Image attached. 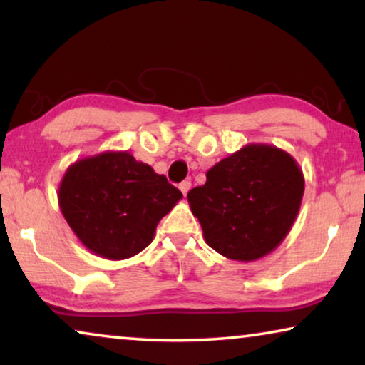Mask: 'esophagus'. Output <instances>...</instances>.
I'll use <instances>...</instances> for the list:
<instances>
[{
  "mask_svg": "<svg viewBox=\"0 0 365 365\" xmlns=\"http://www.w3.org/2000/svg\"><path fill=\"white\" fill-rule=\"evenodd\" d=\"M179 189H181V192L186 196V194L189 192V189H191V181H182L181 184H179Z\"/></svg>",
  "mask_w": 365,
  "mask_h": 365,
  "instance_id": "34e87169",
  "label": "esophagus"
}]
</instances>
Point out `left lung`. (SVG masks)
<instances>
[{
    "mask_svg": "<svg viewBox=\"0 0 365 365\" xmlns=\"http://www.w3.org/2000/svg\"><path fill=\"white\" fill-rule=\"evenodd\" d=\"M187 192L192 214L214 251L236 261L266 256L287 236L299 212L304 178L287 153L246 146L209 169Z\"/></svg>",
    "mask_w": 365,
    "mask_h": 365,
    "instance_id": "8db88e82",
    "label": "left lung"
}]
</instances>
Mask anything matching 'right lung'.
I'll return each mask as SVG.
<instances>
[{
  "label": "right lung",
  "mask_w": 365,
  "mask_h": 365,
  "mask_svg": "<svg viewBox=\"0 0 365 365\" xmlns=\"http://www.w3.org/2000/svg\"><path fill=\"white\" fill-rule=\"evenodd\" d=\"M182 192L129 153H104L73 164L59 186L64 219L84 246L126 259L153 241L158 222Z\"/></svg>",
  "instance_id": "right-lung-1"
}]
</instances>
